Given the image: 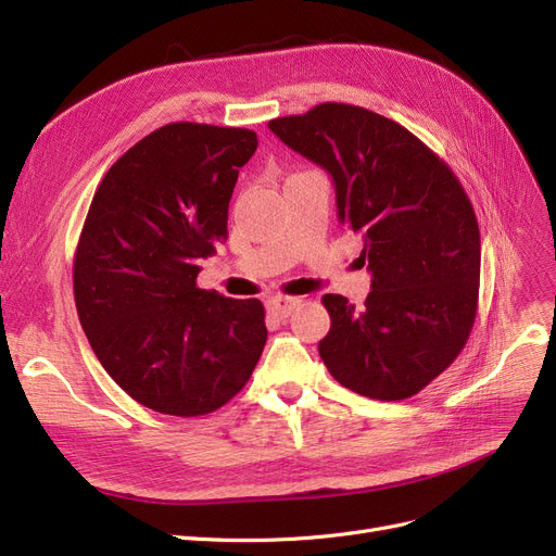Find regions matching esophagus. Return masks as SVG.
I'll return each mask as SVG.
<instances>
[{"label": "esophagus", "instance_id": "34e87169", "mask_svg": "<svg viewBox=\"0 0 556 556\" xmlns=\"http://www.w3.org/2000/svg\"><path fill=\"white\" fill-rule=\"evenodd\" d=\"M295 306H298V298H283V295H279V298L267 300V312H270L277 318H289Z\"/></svg>", "mask_w": 556, "mask_h": 556}]
</instances>
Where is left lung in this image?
<instances>
[{"label":"left lung","mask_w":556,"mask_h":556,"mask_svg":"<svg viewBox=\"0 0 556 556\" xmlns=\"http://www.w3.org/2000/svg\"><path fill=\"white\" fill-rule=\"evenodd\" d=\"M267 128L332 176L339 222L362 236L374 275L359 309L323 295L327 371L368 399L419 394L460 355L477 318L481 236L460 180L419 137L364 108L323 102Z\"/></svg>","instance_id":"1"}]
</instances>
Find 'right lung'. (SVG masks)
Here are the masks:
<instances>
[{"label":"right lung","instance_id":"obj_1","mask_svg":"<svg viewBox=\"0 0 556 556\" xmlns=\"http://www.w3.org/2000/svg\"><path fill=\"white\" fill-rule=\"evenodd\" d=\"M254 130L178 121L100 180L73 263L77 316L110 378L143 407L199 417L252 378L267 339L261 300L197 286L199 258L229 238Z\"/></svg>","mask_w":556,"mask_h":556}]
</instances>
